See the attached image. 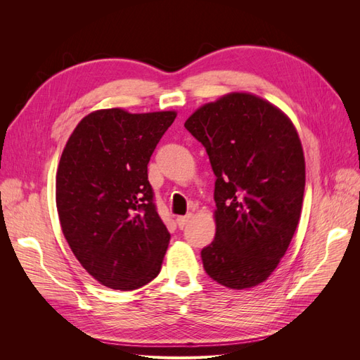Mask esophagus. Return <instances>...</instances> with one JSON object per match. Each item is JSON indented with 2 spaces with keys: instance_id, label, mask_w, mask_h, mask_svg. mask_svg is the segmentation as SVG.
Instances as JSON below:
<instances>
[{
  "instance_id": "1",
  "label": "esophagus",
  "mask_w": 360,
  "mask_h": 360,
  "mask_svg": "<svg viewBox=\"0 0 360 360\" xmlns=\"http://www.w3.org/2000/svg\"><path fill=\"white\" fill-rule=\"evenodd\" d=\"M191 219H192V214H191V213L186 214V216H179V217H177V225H179L180 228H183Z\"/></svg>"
}]
</instances>
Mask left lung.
Segmentation results:
<instances>
[{
    "label": "left lung",
    "mask_w": 360,
    "mask_h": 360,
    "mask_svg": "<svg viewBox=\"0 0 360 360\" xmlns=\"http://www.w3.org/2000/svg\"><path fill=\"white\" fill-rule=\"evenodd\" d=\"M209 155L214 240L201 250L205 274L243 290L264 282L285 255L304 192V158L290 118L248 93L207 103L184 123Z\"/></svg>",
    "instance_id": "obj_1"
}]
</instances>
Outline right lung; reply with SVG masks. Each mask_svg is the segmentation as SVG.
Masks as SVG:
<instances>
[{
	"mask_svg": "<svg viewBox=\"0 0 360 360\" xmlns=\"http://www.w3.org/2000/svg\"><path fill=\"white\" fill-rule=\"evenodd\" d=\"M174 111H94L75 127L57 171V210L82 267L112 290L155 279L169 243L147 165Z\"/></svg>",
	"mask_w": 360,
	"mask_h": 360,
	"instance_id": "right-lung-1",
	"label": "right lung"
}]
</instances>
